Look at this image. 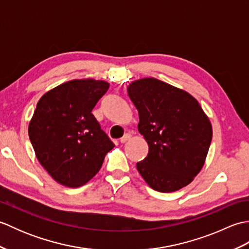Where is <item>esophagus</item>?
Masks as SVG:
<instances>
[{
  "label": "esophagus",
  "instance_id": "34e87169",
  "mask_svg": "<svg viewBox=\"0 0 249 249\" xmlns=\"http://www.w3.org/2000/svg\"><path fill=\"white\" fill-rule=\"evenodd\" d=\"M130 138H131V135H130V134H126V135H124V136L122 137V138L120 139L121 143H125V142H127L128 140H130Z\"/></svg>",
  "mask_w": 249,
  "mask_h": 249
}]
</instances>
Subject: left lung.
Returning a JSON list of instances; mask_svg holds the SVG:
<instances>
[{
	"instance_id": "left-lung-1",
	"label": "left lung",
	"mask_w": 249,
	"mask_h": 249,
	"mask_svg": "<svg viewBox=\"0 0 249 249\" xmlns=\"http://www.w3.org/2000/svg\"><path fill=\"white\" fill-rule=\"evenodd\" d=\"M127 93L149 145L147 156L137 162L141 177L160 193L185 187L208 155L213 134L208 115L189 93L155 78L131 82Z\"/></svg>"
}]
</instances>
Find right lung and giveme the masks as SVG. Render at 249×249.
Wrapping results in <instances>:
<instances>
[{
    "label": "right lung",
    "mask_w": 249,
    "mask_h": 249,
    "mask_svg": "<svg viewBox=\"0 0 249 249\" xmlns=\"http://www.w3.org/2000/svg\"><path fill=\"white\" fill-rule=\"evenodd\" d=\"M108 89L103 80H71L50 89L37 103L29 124L31 143L40 165L64 186L88 183L113 149L92 114Z\"/></svg>",
    "instance_id": "1"
}]
</instances>
